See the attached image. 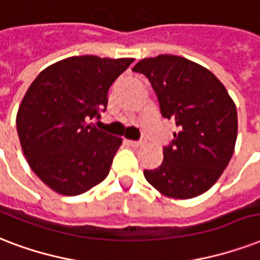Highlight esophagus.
I'll list each match as a JSON object with an SVG mask.
<instances>
[{"label": "esophagus", "mask_w": 260, "mask_h": 260, "mask_svg": "<svg viewBox=\"0 0 260 260\" xmlns=\"http://www.w3.org/2000/svg\"><path fill=\"white\" fill-rule=\"evenodd\" d=\"M128 145H132L134 148H138V146H142L144 144H146V138H141L138 141H127Z\"/></svg>", "instance_id": "34e87169"}]
</instances>
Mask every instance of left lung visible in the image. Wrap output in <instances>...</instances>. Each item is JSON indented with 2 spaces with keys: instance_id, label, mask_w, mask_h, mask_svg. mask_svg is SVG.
<instances>
[{
  "instance_id": "left-lung-1",
  "label": "left lung",
  "mask_w": 260,
  "mask_h": 260,
  "mask_svg": "<svg viewBox=\"0 0 260 260\" xmlns=\"http://www.w3.org/2000/svg\"><path fill=\"white\" fill-rule=\"evenodd\" d=\"M133 72L150 81L161 115L178 127L164 146L161 166L145 170V178L170 198L203 194L222 175L235 150L237 111L228 90L210 70L178 55L145 58Z\"/></svg>"
}]
</instances>
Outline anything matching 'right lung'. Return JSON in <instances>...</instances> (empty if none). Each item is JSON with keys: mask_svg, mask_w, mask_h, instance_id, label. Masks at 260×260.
I'll return each instance as SVG.
<instances>
[{"mask_svg": "<svg viewBox=\"0 0 260 260\" xmlns=\"http://www.w3.org/2000/svg\"><path fill=\"white\" fill-rule=\"evenodd\" d=\"M133 58L70 57L34 80L20 104L16 126L36 176L62 195H78L107 178L122 140L86 122L99 119L108 89Z\"/></svg>", "mask_w": 260, "mask_h": 260, "instance_id": "1", "label": "right lung"}]
</instances>
